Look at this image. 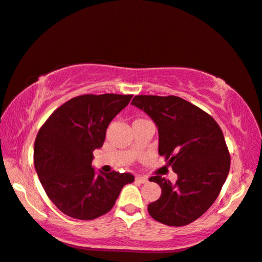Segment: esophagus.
Here are the masks:
<instances>
[{"label": "esophagus", "mask_w": 262, "mask_h": 262, "mask_svg": "<svg viewBox=\"0 0 262 262\" xmlns=\"http://www.w3.org/2000/svg\"><path fill=\"white\" fill-rule=\"evenodd\" d=\"M136 180H137L139 183H146L147 177L146 176H142V175H137V176H136Z\"/></svg>", "instance_id": "obj_1"}]
</instances>
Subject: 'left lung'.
Returning <instances> with one entry per match:
<instances>
[{
    "mask_svg": "<svg viewBox=\"0 0 262 262\" xmlns=\"http://www.w3.org/2000/svg\"><path fill=\"white\" fill-rule=\"evenodd\" d=\"M143 110L158 128V152L177 173L175 184L152 176L162 189L147 206L151 217L168 226L195 221L209 209L230 168L222 130L203 110L180 97L136 96L131 103Z\"/></svg>",
    "mask_w": 262,
    "mask_h": 262,
    "instance_id": "1",
    "label": "left lung"
}]
</instances>
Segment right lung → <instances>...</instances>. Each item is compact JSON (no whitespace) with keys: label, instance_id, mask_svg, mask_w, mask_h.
<instances>
[{"label":"right lung","instance_id":"1","mask_svg":"<svg viewBox=\"0 0 262 262\" xmlns=\"http://www.w3.org/2000/svg\"><path fill=\"white\" fill-rule=\"evenodd\" d=\"M132 96L85 94L60 106L41 126L34 143V165L47 196L63 214L93 220L112 209L128 172L97 175L93 151L103 146L106 128Z\"/></svg>","mask_w":262,"mask_h":262}]
</instances>
